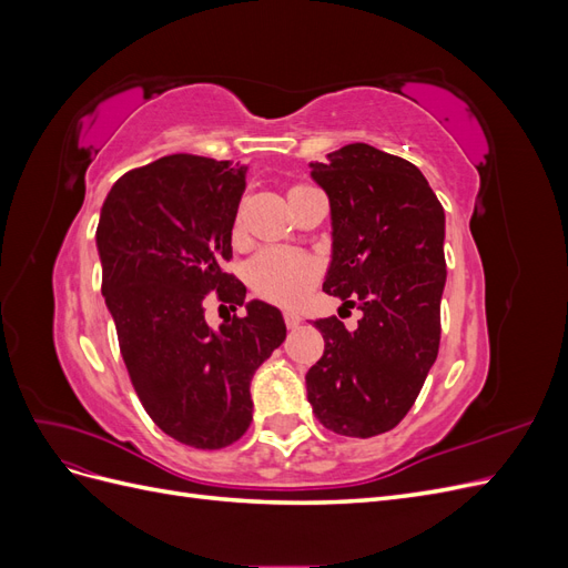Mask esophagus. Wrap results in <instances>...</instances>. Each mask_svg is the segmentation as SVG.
Wrapping results in <instances>:
<instances>
[{"label":"esophagus","instance_id":"1","mask_svg":"<svg viewBox=\"0 0 568 568\" xmlns=\"http://www.w3.org/2000/svg\"><path fill=\"white\" fill-rule=\"evenodd\" d=\"M284 322H286L288 329H296V326L303 322V317L298 313H294V311H284Z\"/></svg>","mask_w":568,"mask_h":568}]
</instances>
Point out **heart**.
Returning <instances> with one entry per match:
<instances>
[{
    "instance_id": "heart-1",
    "label": "heart",
    "mask_w": 568,
    "mask_h": 568,
    "mask_svg": "<svg viewBox=\"0 0 568 568\" xmlns=\"http://www.w3.org/2000/svg\"><path fill=\"white\" fill-rule=\"evenodd\" d=\"M303 186V184H296ZM294 186V189H296ZM317 277V263L311 255L265 248L246 267V280L257 296L272 303H294Z\"/></svg>"
}]
</instances>
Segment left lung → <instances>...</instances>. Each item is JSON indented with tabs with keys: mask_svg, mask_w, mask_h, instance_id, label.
Wrapping results in <instances>:
<instances>
[{
	"mask_svg": "<svg viewBox=\"0 0 568 568\" xmlns=\"http://www.w3.org/2000/svg\"><path fill=\"white\" fill-rule=\"evenodd\" d=\"M332 205L334 255L324 291L357 307L348 332L315 320L324 355L307 369V400L334 434L390 432L436 363L445 286V213L417 165L369 144L311 163Z\"/></svg>",
	"mask_w": 568,
	"mask_h": 568,
	"instance_id": "1",
	"label": "left lung"
}]
</instances>
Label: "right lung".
<instances>
[{"mask_svg": "<svg viewBox=\"0 0 568 568\" xmlns=\"http://www.w3.org/2000/svg\"><path fill=\"white\" fill-rule=\"evenodd\" d=\"M248 165L173 153L120 178L101 209L97 246L101 294L115 322L120 355L146 415L163 434L220 450L253 419L251 379L282 346V313L251 301L222 270ZM235 313L215 333L204 296Z\"/></svg>", "mask_w": 568, "mask_h": 568, "instance_id": "1", "label": "right lung"}]
</instances>
